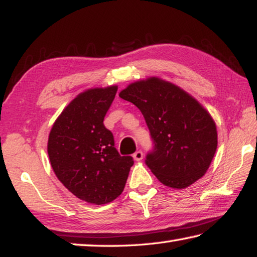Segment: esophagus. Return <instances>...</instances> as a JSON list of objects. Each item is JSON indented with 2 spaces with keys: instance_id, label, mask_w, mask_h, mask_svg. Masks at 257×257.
Here are the masks:
<instances>
[{
  "instance_id": "34e87169",
  "label": "esophagus",
  "mask_w": 257,
  "mask_h": 257,
  "mask_svg": "<svg viewBox=\"0 0 257 257\" xmlns=\"http://www.w3.org/2000/svg\"><path fill=\"white\" fill-rule=\"evenodd\" d=\"M143 158H144V155H143V152H142V151H137L136 153L134 154L135 161H142Z\"/></svg>"
}]
</instances>
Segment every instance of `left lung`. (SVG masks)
Here are the masks:
<instances>
[{
    "label": "left lung",
    "instance_id": "1",
    "mask_svg": "<svg viewBox=\"0 0 257 257\" xmlns=\"http://www.w3.org/2000/svg\"><path fill=\"white\" fill-rule=\"evenodd\" d=\"M119 96L144 115L155 144L146 165L161 184L184 189L205 175L217 147V132L196 98L159 77L134 81Z\"/></svg>",
    "mask_w": 257,
    "mask_h": 257
}]
</instances>
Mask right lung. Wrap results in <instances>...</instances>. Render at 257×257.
Returning <instances> with one entry per match:
<instances>
[{
    "mask_svg": "<svg viewBox=\"0 0 257 257\" xmlns=\"http://www.w3.org/2000/svg\"><path fill=\"white\" fill-rule=\"evenodd\" d=\"M118 86L86 89L56 118L49 135L47 153L52 169L77 198L94 205L120 196L134 160L121 156L103 120Z\"/></svg>",
    "mask_w": 257,
    "mask_h": 257,
    "instance_id": "right-lung-1",
    "label": "right lung"
}]
</instances>
